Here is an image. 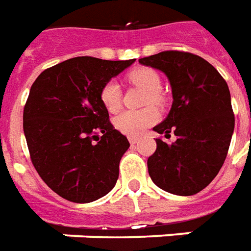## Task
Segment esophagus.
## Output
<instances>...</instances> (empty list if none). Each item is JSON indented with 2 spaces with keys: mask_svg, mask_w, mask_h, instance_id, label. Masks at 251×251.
Segmentation results:
<instances>
[{
  "mask_svg": "<svg viewBox=\"0 0 251 251\" xmlns=\"http://www.w3.org/2000/svg\"><path fill=\"white\" fill-rule=\"evenodd\" d=\"M128 140L131 145H135V143H138V138H135V136H128Z\"/></svg>",
  "mask_w": 251,
  "mask_h": 251,
  "instance_id": "1",
  "label": "esophagus"
}]
</instances>
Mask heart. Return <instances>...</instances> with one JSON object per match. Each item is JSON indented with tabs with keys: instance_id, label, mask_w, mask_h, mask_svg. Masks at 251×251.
Wrapping results in <instances>:
<instances>
[{
	"instance_id": "obj_1",
	"label": "heart",
	"mask_w": 251,
	"mask_h": 251,
	"mask_svg": "<svg viewBox=\"0 0 251 251\" xmlns=\"http://www.w3.org/2000/svg\"><path fill=\"white\" fill-rule=\"evenodd\" d=\"M128 81L135 86L143 89L146 93V105L162 106L165 102L162 92V82L161 77L155 70L150 67H138L129 73ZM100 100L106 111L115 113L122 106V92L120 86L115 81H108L102 85L100 90ZM159 119L157 108L147 106L139 111H124L115 117L116 128L128 136H139L146 129L154 126Z\"/></svg>"
}]
</instances>
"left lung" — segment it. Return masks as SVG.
<instances>
[{
	"label": "left lung",
	"instance_id": "8db88e82",
	"mask_svg": "<svg viewBox=\"0 0 251 251\" xmlns=\"http://www.w3.org/2000/svg\"><path fill=\"white\" fill-rule=\"evenodd\" d=\"M139 62L169 78L173 105L154 131L168 139L177 136L172 145L155 140L149 174L169 193L196 195L219 173L230 147L235 117L227 82L211 63L185 51H162Z\"/></svg>",
	"mask_w": 251,
	"mask_h": 251
}]
</instances>
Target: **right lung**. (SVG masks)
I'll return each instance as SVG.
<instances>
[{
	"instance_id": "obj_1",
	"label": "right lung",
	"mask_w": 251,
	"mask_h": 251,
	"mask_svg": "<svg viewBox=\"0 0 251 251\" xmlns=\"http://www.w3.org/2000/svg\"><path fill=\"white\" fill-rule=\"evenodd\" d=\"M132 63L77 56L32 83L23 113L29 157L40 178L69 201H94L116 184L129 142L112 126L100 90Z\"/></svg>"
}]
</instances>
